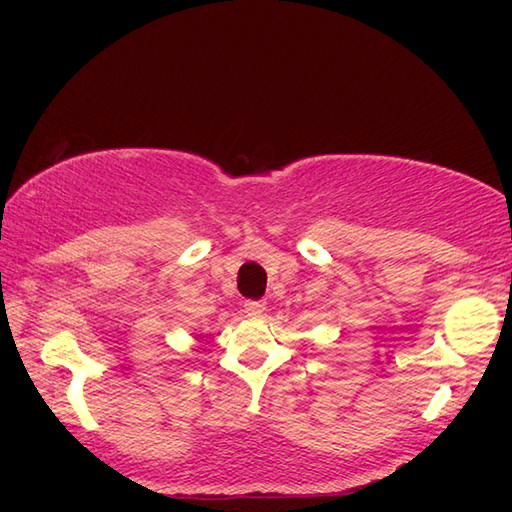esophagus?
Instances as JSON below:
<instances>
[{"mask_svg": "<svg viewBox=\"0 0 512 512\" xmlns=\"http://www.w3.org/2000/svg\"><path fill=\"white\" fill-rule=\"evenodd\" d=\"M264 310H266V303L264 301H246L244 303V312H246V317H250V319L262 317Z\"/></svg>", "mask_w": 512, "mask_h": 512, "instance_id": "obj_1", "label": "esophagus"}]
</instances>
